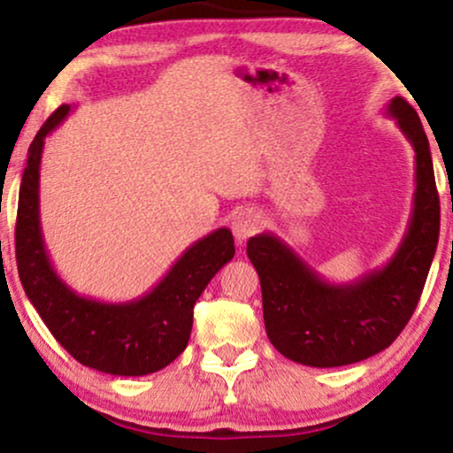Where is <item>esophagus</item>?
I'll list each match as a JSON object with an SVG mask.
<instances>
[{"label": "esophagus", "instance_id": "1", "mask_svg": "<svg viewBox=\"0 0 453 453\" xmlns=\"http://www.w3.org/2000/svg\"><path fill=\"white\" fill-rule=\"evenodd\" d=\"M257 227H260V217L253 211H241L236 212L234 219H232V232H234L236 241L241 242V245L247 238L256 234Z\"/></svg>", "mask_w": 453, "mask_h": 453}]
</instances>
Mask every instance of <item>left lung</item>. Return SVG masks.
<instances>
[{
  "label": "left lung",
  "instance_id": "obj_1",
  "mask_svg": "<svg viewBox=\"0 0 453 453\" xmlns=\"http://www.w3.org/2000/svg\"><path fill=\"white\" fill-rule=\"evenodd\" d=\"M387 113L415 148V196L409 230L385 266L350 283H331L268 232L247 242L260 275L268 340L296 364L340 367L364 361L394 344L419 303L439 242V191L415 109L395 96Z\"/></svg>",
  "mask_w": 453,
  "mask_h": 453
}]
</instances>
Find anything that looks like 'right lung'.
<instances>
[{"mask_svg":"<svg viewBox=\"0 0 453 453\" xmlns=\"http://www.w3.org/2000/svg\"><path fill=\"white\" fill-rule=\"evenodd\" d=\"M71 105L58 107L27 150L17 211V268L23 290L53 337L79 364L113 376H146L170 365L188 344L193 305L226 262L234 238L219 227L193 242L148 295L103 303L77 295L59 280L41 230V158L44 137L62 124Z\"/></svg>","mask_w":453,"mask_h":453,"instance_id":"right-lung-1","label":"right lung"}]
</instances>
